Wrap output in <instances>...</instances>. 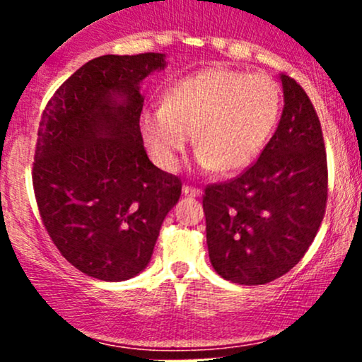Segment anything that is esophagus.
Wrapping results in <instances>:
<instances>
[{
	"label": "esophagus",
	"instance_id": "obj_1",
	"mask_svg": "<svg viewBox=\"0 0 362 362\" xmlns=\"http://www.w3.org/2000/svg\"><path fill=\"white\" fill-rule=\"evenodd\" d=\"M182 192H184V195H187V197H201L202 195L201 189H195V187H190V185H184Z\"/></svg>",
	"mask_w": 362,
	"mask_h": 362
}]
</instances>
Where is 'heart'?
<instances>
[{
    "instance_id": "1",
    "label": "heart",
    "mask_w": 362,
    "mask_h": 362,
    "mask_svg": "<svg viewBox=\"0 0 362 362\" xmlns=\"http://www.w3.org/2000/svg\"><path fill=\"white\" fill-rule=\"evenodd\" d=\"M281 107V88L269 74L209 66L173 83L163 105L144 110L141 132L167 172L180 167L195 134L199 167L235 175L264 153Z\"/></svg>"
}]
</instances>
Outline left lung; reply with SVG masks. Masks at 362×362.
Returning <instances> with one entry per match:
<instances>
[{"instance_id": "left-lung-1", "label": "left lung", "mask_w": 362, "mask_h": 362, "mask_svg": "<svg viewBox=\"0 0 362 362\" xmlns=\"http://www.w3.org/2000/svg\"><path fill=\"white\" fill-rule=\"evenodd\" d=\"M284 109L259 160L226 184L206 187L209 260L224 279L267 284L303 259L327 206V155L308 95L281 74Z\"/></svg>"}]
</instances>
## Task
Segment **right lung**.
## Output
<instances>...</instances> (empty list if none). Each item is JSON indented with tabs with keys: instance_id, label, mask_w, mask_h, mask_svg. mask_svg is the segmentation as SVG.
<instances>
[{
	"instance_id": "right-lung-1",
	"label": "right lung",
	"mask_w": 362,
	"mask_h": 362,
	"mask_svg": "<svg viewBox=\"0 0 362 362\" xmlns=\"http://www.w3.org/2000/svg\"><path fill=\"white\" fill-rule=\"evenodd\" d=\"M167 56L97 57L54 93L40 119L34 190L57 250L86 276L127 281L146 269L182 184L149 161L141 85Z\"/></svg>"
}]
</instances>
